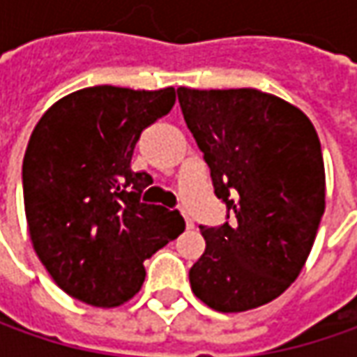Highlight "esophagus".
I'll return each mask as SVG.
<instances>
[{
  "instance_id": "1",
  "label": "esophagus",
  "mask_w": 357,
  "mask_h": 357,
  "mask_svg": "<svg viewBox=\"0 0 357 357\" xmlns=\"http://www.w3.org/2000/svg\"><path fill=\"white\" fill-rule=\"evenodd\" d=\"M183 216H185V222H186V228H192L195 227V222H192V218L188 216L186 213H183Z\"/></svg>"
}]
</instances>
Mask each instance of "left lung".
Wrapping results in <instances>:
<instances>
[{"label": "left lung", "instance_id": "8db88e82", "mask_svg": "<svg viewBox=\"0 0 357 357\" xmlns=\"http://www.w3.org/2000/svg\"><path fill=\"white\" fill-rule=\"evenodd\" d=\"M178 103L214 195L236 220L200 227L206 248L190 288L216 312L272 302L308 260L326 208L318 132L298 107L258 89L178 87Z\"/></svg>", "mask_w": 357, "mask_h": 357}]
</instances>
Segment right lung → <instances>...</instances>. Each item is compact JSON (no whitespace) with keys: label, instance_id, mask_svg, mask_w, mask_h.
Returning a JSON list of instances; mask_svg holds the SVG:
<instances>
[{"label":"right lung","instance_id":"right-lung-1","mask_svg":"<svg viewBox=\"0 0 357 357\" xmlns=\"http://www.w3.org/2000/svg\"><path fill=\"white\" fill-rule=\"evenodd\" d=\"M174 89L87 87L53 103L23 157L33 250L63 292L97 308L129 302L143 262L185 230L178 211L141 202L151 174L130 171L141 132L174 105Z\"/></svg>","mask_w":357,"mask_h":357}]
</instances>
